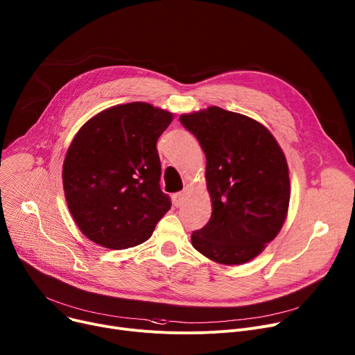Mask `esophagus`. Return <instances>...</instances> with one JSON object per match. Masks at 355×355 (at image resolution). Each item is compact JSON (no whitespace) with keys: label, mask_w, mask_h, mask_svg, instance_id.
Listing matches in <instances>:
<instances>
[{"label":"esophagus","mask_w":355,"mask_h":355,"mask_svg":"<svg viewBox=\"0 0 355 355\" xmlns=\"http://www.w3.org/2000/svg\"><path fill=\"white\" fill-rule=\"evenodd\" d=\"M184 200H185V193H177L173 197V201H174L175 207H181L184 204Z\"/></svg>","instance_id":"34e87169"}]
</instances>
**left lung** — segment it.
<instances>
[{
    "label": "left lung",
    "instance_id": "8db88e82",
    "mask_svg": "<svg viewBox=\"0 0 355 355\" xmlns=\"http://www.w3.org/2000/svg\"><path fill=\"white\" fill-rule=\"evenodd\" d=\"M207 157L212 214L193 232V247L223 266L245 264L271 243L288 214L290 170L284 151L261 123L211 105L180 115Z\"/></svg>",
    "mask_w": 355,
    "mask_h": 355
}]
</instances>
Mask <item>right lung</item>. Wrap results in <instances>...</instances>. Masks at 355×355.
<instances>
[{"label":"right lung","instance_id":"1","mask_svg":"<svg viewBox=\"0 0 355 355\" xmlns=\"http://www.w3.org/2000/svg\"><path fill=\"white\" fill-rule=\"evenodd\" d=\"M173 112L148 103L114 105L91 116L62 164L67 207L88 240L110 250L146 243L170 198L159 188L157 139Z\"/></svg>","mask_w":355,"mask_h":355}]
</instances>
